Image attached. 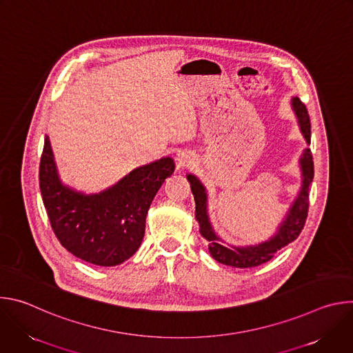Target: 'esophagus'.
<instances>
[{"label":"esophagus","mask_w":353,"mask_h":353,"mask_svg":"<svg viewBox=\"0 0 353 353\" xmlns=\"http://www.w3.org/2000/svg\"><path fill=\"white\" fill-rule=\"evenodd\" d=\"M179 165H180V166H187V165H188V159H187V158H183V157L179 158Z\"/></svg>","instance_id":"1"}]
</instances>
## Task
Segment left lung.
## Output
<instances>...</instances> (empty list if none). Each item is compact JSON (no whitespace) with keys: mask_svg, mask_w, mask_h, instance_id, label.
Returning <instances> with one entry per match:
<instances>
[{"mask_svg":"<svg viewBox=\"0 0 353 353\" xmlns=\"http://www.w3.org/2000/svg\"><path fill=\"white\" fill-rule=\"evenodd\" d=\"M292 108L299 120L300 131L303 134L307 143H310L312 138V124L306 106L301 103L299 97L292 99ZM300 169H301V188L299 191L297 198L293 201V204L285 218V221L279 225L278 232L274 237L267 241H263L256 245H244V247H226L221 243V239L215 234L208 212H207V192L205 187L201 181L188 174L187 180L191 184V191L195 199V219L199 223V233L208 241L210 254L214 260L221 264L230 265L234 268H251L261 265L270 261L278 250L288 245L293 240H296L305 228L307 212H309V192L310 185L314 177V163L312 150L306 148L300 158Z\"/></svg>","mask_w":353,"mask_h":353,"instance_id":"left-lung-1","label":"left lung"}]
</instances>
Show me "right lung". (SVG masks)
I'll return each mask as SVG.
<instances>
[{
    "label": "right lung",
    "instance_id": "obj_1",
    "mask_svg": "<svg viewBox=\"0 0 353 353\" xmlns=\"http://www.w3.org/2000/svg\"><path fill=\"white\" fill-rule=\"evenodd\" d=\"M173 172V159L162 158L134 169L102 192L85 195L60 181L46 137L39 185L50 225L61 245L86 263L113 267L139 248L150 203Z\"/></svg>",
    "mask_w": 353,
    "mask_h": 353
}]
</instances>
